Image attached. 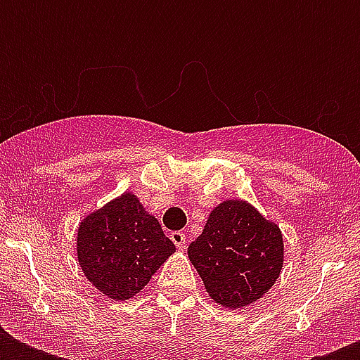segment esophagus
I'll use <instances>...</instances> for the list:
<instances>
[{"instance_id":"1","label":"esophagus","mask_w":360,"mask_h":360,"mask_svg":"<svg viewBox=\"0 0 360 360\" xmlns=\"http://www.w3.org/2000/svg\"><path fill=\"white\" fill-rule=\"evenodd\" d=\"M169 239L174 240V245L177 246L179 250H183V248H185L186 236L183 233V231H172V233H169Z\"/></svg>"}]
</instances>
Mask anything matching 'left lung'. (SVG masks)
<instances>
[{
  "label": "left lung",
  "instance_id": "left-lung-1",
  "mask_svg": "<svg viewBox=\"0 0 360 360\" xmlns=\"http://www.w3.org/2000/svg\"><path fill=\"white\" fill-rule=\"evenodd\" d=\"M188 259L209 297L231 310L248 307L274 285L284 267V237L245 200H224L209 213Z\"/></svg>",
  "mask_w": 360,
  "mask_h": 360
}]
</instances>
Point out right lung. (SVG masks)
<instances>
[{
  "label": "right lung",
  "mask_w": 360,
  "mask_h": 360,
  "mask_svg": "<svg viewBox=\"0 0 360 360\" xmlns=\"http://www.w3.org/2000/svg\"><path fill=\"white\" fill-rule=\"evenodd\" d=\"M174 252L175 245L134 192L110 200L78 226V263L86 278L112 301L140 293Z\"/></svg>",
  "instance_id": "add662e5"
}]
</instances>
